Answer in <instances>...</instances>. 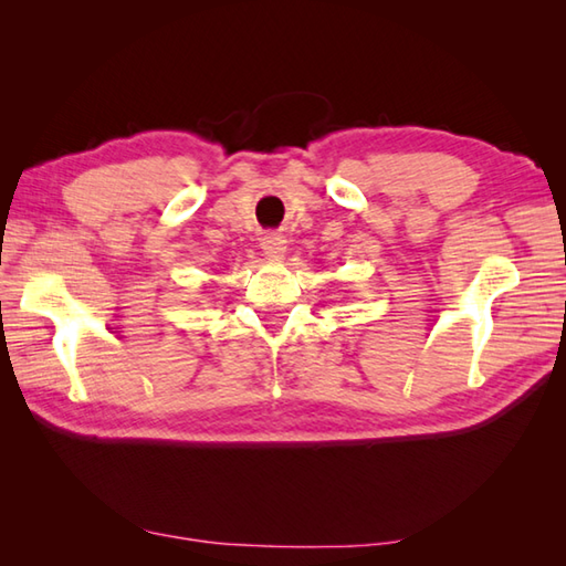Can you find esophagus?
<instances>
[{"mask_svg":"<svg viewBox=\"0 0 566 566\" xmlns=\"http://www.w3.org/2000/svg\"><path fill=\"white\" fill-rule=\"evenodd\" d=\"M262 250L268 252L270 258H282L286 250V238L282 233H268L262 238Z\"/></svg>","mask_w":566,"mask_h":566,"instance_id":"obj_1","label":"esophagus"}]
</instances>
